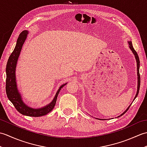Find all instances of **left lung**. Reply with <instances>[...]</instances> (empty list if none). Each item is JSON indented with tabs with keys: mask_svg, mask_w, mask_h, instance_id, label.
Here are the masks:
<instances>
[{
	"mask_svg": "<svg viewBox=\"0 0 147 147\" xmlns=\"http://www.w3.org/2000/svg\"><path fill=\"white\" fill-rule=\"evenodd\" d=\"M128 43H129V47L130 50L132 51L133 54H134V55H135V57L136 61V65H137V76H138V79H137V80H138V85H137V92H136V95H135V98H134V100H135V99L136 98V96H138V93H139L140 86V73H139V69H140V59H139V57H138V54H137L136 52L135 51V49H134V48H133L131 41H128ZM130 106H131V105L129 106L126 109V110L124 111L123 114H121L120 115H119L117 117H120V116H121V115H123V114H125L126 112H127V111L129 109ZM96 119H99V120H106V119H98V118H96Z\"/></svg>",
	"mask_w": 147,
	"mask_h": 147,
	"instance_id": "obj_1",
	"label": "left lung"
}]
</instances>
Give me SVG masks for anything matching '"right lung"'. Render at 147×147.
Instances as JSON below:
<instances>
[{
	"mask_svg": "<svg viewBox=\"0 0 147 147\" xmlns=\"http://www.w3.org/2000/svg\"><path fill=\"white\" fill-rule=\"evenodd\" d=\"M28 31L24 30L19 35L16 45L10 57H9L7 65H6V94L9 100L14 105L16 110L21 114L32 117H40L49 113L54 109L59 92L63 86L66 85L65 83L59 87L54 99L50 104L44 107L34 109L28 106L22 99L21 93L18 89L16 78V68L19 56L20 55L22 47L27 38Z\"/></svg>",
	"mask_w": 147,
	"mask_h": 147,
	"instance_id": "1",
	"label": "right lung"
}]
</instances>
